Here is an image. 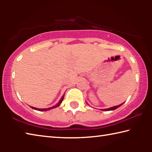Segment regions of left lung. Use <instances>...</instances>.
Segmentation results:
<instances>
[{
  "instance_id": "8db88e82",
  "label": "left lung",
  "mask_w": 152,
  "mask_h": 152,
  "mask_svg": "<svg viewBox=\"0 0 152 152\" xmlns=\"http://www.w3.org/2000/svg\"><path fill=\"white\" fill-rule=\"evenodd\" d=\"M123 103H122V104H119V105H117V106H115V107H110V108H109V109H101L102 110H105V111H109V110H115V109H117V108H119V107H121V105L123 104Z\"/></svg>"
}]
</instances>
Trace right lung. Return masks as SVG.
Segmentation results:
<instances>
[{"instance_id":"right-lung-1","label":"right lung","mask_w":152,"mask_h":152,"mask_svg":"<svg viewBox=\"0 0 152 152\" xmlns=\"http://www.w3.org/2000/svg\"><path fill=\"white\" fill-rule=\"evenodd\" d=\"M64 95H65V94H64L63 96H61V99L60 100V101L58 102V103H57V104H56V105H54V106H53V107H50V108H47V109H38V108H35V107H31V106H30V107H31L33 109L36 110H39V111H47V110H51V109H54V108H56V107H58L60 106V104H61V102H62V101H63V100H64Z\"/></svg>"}]
</instances>
